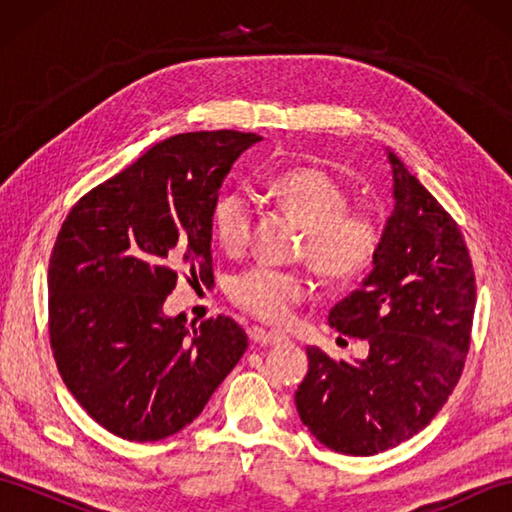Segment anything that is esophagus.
Wrapping results in <instances>:
<instances>
[{"mask_svg": "<svg viewBox=\"0 0 512 512\" xmlns=\"http://www.w3.org/2000/svg\"><path fill=\"white\" fill-rule=\"evenodd\" d=\"M255 343L264 345V347H273V345H279V343H286L288 336L281 334V332H268V330H255Z\"/></svg>", "mask_w": 512, "mask_h": 512, "instance_id": "esophagus-1", "label": "esophagus"}]
</instances>
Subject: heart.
Listing matches in <instances>:
<instances>
[{"label":"heart","instance_id":"1","mask_svg":"<svg viewBox=\"0 0 512 512\" xmlns=\"http://www.w3.org/2000/svg\"><path fill=\"white\" fill-rule=\"evenodd\" d=\"M275 198L306 226L303 255L323 277L343 281L361 275L378 253L383 228L372 213L347 211L350 193L332 173L299 167L270 184ZM255 195L244 187L224 191L215 202L213 226L228 253H242L253 235ZM231 299L239 308L270 323L286 321L308 297V279L290 270L253 266L233 277Z\"/></svg>","mask_w":512,"mask_h":512}]
</instances>
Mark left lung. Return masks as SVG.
Returning <instances> with one entry per match:
<instances>
[{
  "label": "left lung",
  "instance_id": "1",
  "mask_svg": "<svg viewBox=\"0 0 512 512\" xmlns=\"http://www.w3.org/2000/svg\"><path fill=\"white\" fill-rule=\"evenodd\" d=\"M394 209L372 270L330 310V325L369 343L336 363L308 347L295 402L325 447L376 455L416 436L458 385L471 343L475 275L453 217L387 149Z\"/></svg>",
  "mask_w": 512,
  "mask_h": 512
}]
</instances>
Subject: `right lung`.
<instances>
[{
    "label": "right lung",
    "mask_w": 512,
    "mask_h": 512,
    "mask_svg": "<svg viewBox=\"0 0 512 512\" xmlns=\"http://www.w3.org/2000/svg\"><path fill=\"white\" fill-rule=\"evenodd\" d=\"M262 136H171L72 206L48 268L50 345L65 387L114 436L169 438L200 416L246 352L231 317H167L178 273L213 281L220 187Z\"/></svg>",
    "instance_id": "right-lung-1"
}]
</instances>
